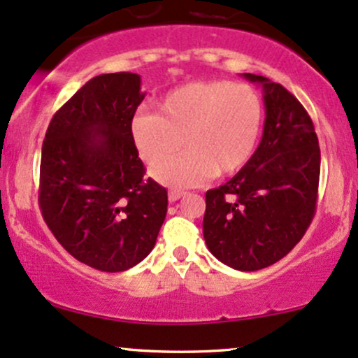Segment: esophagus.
I'll list each match as a JSON object with an SVG mask.
<instances>
[{
    "label": "esophagus",
    "instance_id": "1",
    "mask_svg": "<svg viewBox=\"0 0 358 358\" xmlns=\"http://www.w3.org/2000/svg\"><path fill=\"white\" fill-rule=\"evenodd\" d=\"M183 195H185V192H182V190H170V192H168V199H170V202H176V200L182 199Z\"/></svg>",
    "mask_w": 358,
    "mask_h": 358
}]
</instances>
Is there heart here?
Wrapping results in <instances>:
<instances>
[{
	"label": "heart",
	"instance_id": "heart-1",
	"mask_svg": "<svg viewBox=\"0 0 358 358\" xmlns=\"http://www.w3.org/2000/svg\"><path fill=\"white\" fill-rule=\"evenodd\" d=\"M158 114L139 113L131 139L143 162L156 166L183 144L176 159L155 168L168 187H195L208 176L239 171L256 150L264 106L252 87L231 80L192 82L166 92Z\"/></svg>",
	"mask_w": 358,
	"mask_h": 358
}]
</instances>
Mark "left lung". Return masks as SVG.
Returning a JSON list of instances; mask_svg holds the SVG:
<instances>
[{
  "label": "left lung",
  "mask_w": 358,
  "mask_h": 358,
  "mask_svg": "<svg viewBox=\"0 0 358 358\" xmlns=\"http://www.w3.org/2000/svg\"><path fill=\"white\" fill-rule=\"evenodd\" d=\"M244 77L264 89V133L248 165L205 193L203 237L220 262L257 271L285 257L310 227L320 146L310 114L289 90L268 77Z\"/></svg>",
  "instance_id": "left-lung-1"
}]
</instances>
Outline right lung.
<instances>
[{"label": "right lung", "instance_id": "1", "mask_svg": "<svg viewBox=\"0 0 358 358\" xmlns=\"http://www.w3.org/2000/svg\"><path fill=\"white\" fill-rule=\"evenodd\" d=\"M141 77L102 73L53 114L42 146L40 210L62 248L104 273H121L155 248L168 192L145 178L131 121Z\"/></svg>", "mask_w": 358, "mask_h": 358}]
</instances>
